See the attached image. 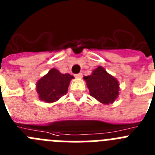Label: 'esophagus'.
I'll list each match as a JSON object with an SVG mask.
<instances>
[{
  "instance_id": "obj_1",
  "label": "esophagus",
  "mask_w": 155,
  "mask_h": 155,
  "mask_svg": "<svg viewBox=\"0 0 155 155\" xmlns=\"http://www.w3.org/2000/svg\"><path fill=\"white\" fill-rule=\"evenodd\" d=\"M75 77H76L77 78H82V73H79L75 74Z\"/></svg>"
}]
</instances>
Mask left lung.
I'll return each mask as SVG.
<instances>
[{
	"label": "left lung",
	"mask_w": 155,
	"mask_h": 155,
	"mask_svg": "<svg viewBox=\"0 0 155 155\" xmlns=\"http://www.w3.org/2000/svg\"><path fill=\"white\" fill-rule=\"evenodd\" d=\"M90 95L104 104H112L119 94V83L101 66L97 67L89 76H84Z\"/></svg>",
	"instance_id": "obj_1"
}]
</instances>
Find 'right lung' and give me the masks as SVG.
Segmentation results:
<instances>
[{
    "label": "right lung",
    "mask_w": 155,
    "mask_h": 155,
    "mask_svg": "<svg viewBox=\"0 0 155 155\" xmlns=\"http://www.w3.org/2000/svg\"><path fill=\"white\" fill-rule=\"evenodd\" d=\"M74 77L69 74H63L55 68H52L37 82L38 97L47 103L57 101L66 94L70 81Z\"/></svg>",
    "instance_id": "obj_1"
}]
</instances>
